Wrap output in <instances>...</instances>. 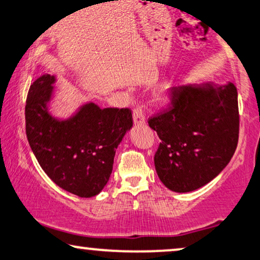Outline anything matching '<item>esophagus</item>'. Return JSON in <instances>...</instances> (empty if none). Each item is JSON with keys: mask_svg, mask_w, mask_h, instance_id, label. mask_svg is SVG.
I'll return each instance as SVG.
<instances>
[{"mask_svg": "<svg viewBox=\"0 0 260 260\" xmlns=\"http://www.w3.org/2000/svg\"><path fill=\"white\" fill-rule=\"evenodd\" d=\"M133 119H134V124L135 125L145 124L146 117H145V112H143L142 107H136L135 110H134Z\"/></svg>", "mask_w": 260, "mask_h": 260, "instance_id": "esophagus-1", "label": "esophagus"}]
</instances>
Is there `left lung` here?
Instances as JSON below:
<instances>
[{"label":"left lung","mask_w":260,"mask_h":260,"mask_svg":"<svg viewBox=\"0 0 260 260\" xmlns=\"http://www.w3.org/2000/svg\"><path fill=\"white\" fill-rule=\"evenodd\" d=\"M170 95V108L148 120L161 141L154 165L166 188L187 193L212 181L235 153L238 90L233 83H204L175 86Z\"/></svg>","instance_id":"obj_1"}]
</instances>
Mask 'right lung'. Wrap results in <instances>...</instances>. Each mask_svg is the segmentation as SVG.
<instances>
[{
	"instance_id": "right-lung-1",
	"label": "right lung",
	"mask_w": 260,
	"mask_h": 260,
	"mask_svg": "<svg viewBox=\"0 0 260 260\" xmlns=\"http://www.w3.org/2000/svg\"><path fill=\"white\" fill-rule=\"evenodd\" d=\"M54 83L55 77L43 75L28 89L27 141L54 183L77 197H95L110 179L115 149L133 126V114L129 108H100L89 102L72 117L57 119L48 111Z\"/></svg>"
}]
</instances>
